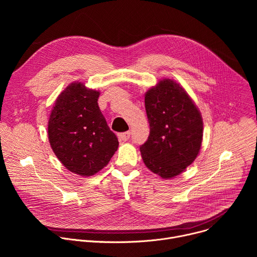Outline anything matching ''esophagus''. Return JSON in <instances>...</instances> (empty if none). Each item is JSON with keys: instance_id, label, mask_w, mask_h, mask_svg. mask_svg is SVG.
Masks as SVG:
<instances>
[{"instance_id": "obj_1", "label": "esophagus", "mask_w": 257, "mask_h": 257, "mask_svg": "<svg viewBox=\"0 0 257 257\" xmlns=\"http://www.w3.org/2000/svg\"><path fill=\"white\" fill-rule=\"evenodd\" d=\"M130 131H127V132H123V133H120L118 134V137L121 141H127L129 138H130Z\"/></svg>"}]
</instances>
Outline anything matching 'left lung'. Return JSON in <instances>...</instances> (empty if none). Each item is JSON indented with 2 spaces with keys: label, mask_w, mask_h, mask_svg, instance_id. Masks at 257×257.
Listing matches in <instances>:
<instances>
[{
  "label": "left lung",
  "mask_w": 257,
  "mask_h": 257,
  "mask_svg": "<svg viewBox=\"0 0 257 257\" xmlns=\"http://www.w3.org/2000/svg\"><path fill=\"white\" fill-rule=\"evenodd\" d=\"M150 136L141 146L143 163L163 179L180 175L196 159L202 142L203 122L186 90L163 79L145 93Z\"/></svg>",
  "instance_id": "1"
}]
</instances>
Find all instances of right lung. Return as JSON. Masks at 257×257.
Segmentation results:
<instances>
[{"label":"right lung","instance_id":"1","mask_svg":"<svg viewBox=\"0 0 257 257\" xmlns=\"http://www.w3.org/2000/svg\"><path fill=\"white\" fill-rule=\"evenodd\" d=\"M98 96L99 91L73 82L57 97L49 119V141L56 157L67 170L83 177L105 167L119 146L100 112Z\"/></svg>","mask_w":257,"mask_h":257}]
</instances>
